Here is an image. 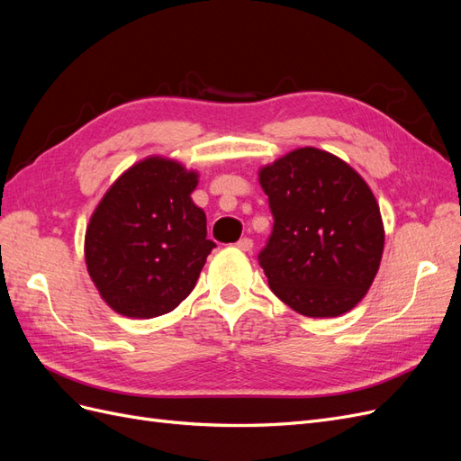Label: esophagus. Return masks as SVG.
Listing matches in <instances>:
<instances>
[{"mask_svg": "<svg viewBox=\"0 0 461 461\" xmlns=\"http://www.w3.org/2000/svg\"><path fill=\"white\" fill-rule=\"evenodd\" d=\"M236 246H239L242 252H252L254 248V240L252 239H240L239 242H236Z\"/></svg>", "mask_w": 461, "mask_h": 461, "instance_id": "34e87169", "label": "esophagus"}]
</instances>
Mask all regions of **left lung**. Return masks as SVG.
Returning <instances> with one entry per match:
<instances>
[{"instance_id": "1", "label": "left lung", "mask_w": 461, "mask_h": 461, "mask_svg": "<svg viewBox=\"0 0 461 461\" xmlns=\"http://www.w3.org/2000/svg\"><path fill=\"white\" fill-rule=\"evenodd\" d=\"M275 217L259 265L276 298L313 319L354 310L384 249L379 203L340 158L305 146L259 169Z\"/></svg>"}]
</instances>
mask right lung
I'll list each match as a JSON object with an SVG mask.
<instances>
[{
	"label": "right lung",
	"instance_id": "right-lung-1",
	"mask_svg": "<svg viewBox=\"0 0 461 461\" xmlns=\"http://www.w3.org/2000/svg\"><path fill=\"white\" fill-rule=\"evenodd\" d=\"M198 171L149 156L129 167L95 205L85 236L94 286L131 319L173 312L196 286L215 242L192 202Z\"/></svg>",
	"mask_w": 461,
	"mask_h": 461
}]
</instances>
